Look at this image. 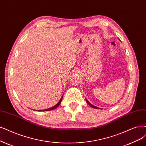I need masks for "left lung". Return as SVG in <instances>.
<instances>
[{"instance_id":"left-lung-1","label":"left lung","mask_w":146,"mask_h":146,"mask_svg":"<svg viewBox=\"0 0 146 146\" xmlns=\"http://www.w3.org/2000/svg\"><path fill=\"white\" fill-rule=\"evenodd\" d=\"M86 101H87V103L91 106V107H92V108H95V109H100V108H98V107H96V106H94V105H93L92 104H91L90 102L88 101V100L87 99H86Z\"/></svg>"}]
</instances>
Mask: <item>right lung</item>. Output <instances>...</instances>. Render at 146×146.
Wrapping results in <instances>:
<instances>
[{"label":"right lung","instance_id":"add662e5","mask_svg":"<svg viewBox=\"0 0 146 146\" xmlns=\"http://www.w3.org/2000/svg\"><path fill=\"white\" fill-rule=\"evenodd\" d=\"M62 97H63V96H62ZM62 97L61 99H60V100L59 101V102H58V103L56 105H55V106L52 107V108H48V109H46V110H38V111H51V110L56 109V108H57L59 105H60V104L61 103V101H62Z\"/></svg>","mask_w":146,"mask_h":146}]
</instances>
